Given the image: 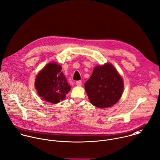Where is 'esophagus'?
<instances>
[{
    "label": "esophagus",
    "instance_id": "34e87169",
    "mask_svg": "<svg viewBox=\"0 0 160 160\" xmlns=\"http://www.w3.org/2000/svg\"><path fill=\"white\" fill-rule=\"evenodd\" d=\"M76 84L78 86H81L82 85V81L81 80H78L76 82Z\"/></svg>",
    "mask_w": 160,
    "mask_h": 160
}]
</instances>
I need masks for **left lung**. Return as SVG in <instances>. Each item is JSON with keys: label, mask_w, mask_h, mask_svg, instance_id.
I'll return each instance as SVG.
<instances>
[{"label": "left lung", "mask_w": 160, "mask_h": 160, "mask_svg": "<svg viewBox=\"0 0 160 160\" xmlns=\"http://www.w3.org/2000/svg\"><path fill=\"white\" fill-rule=\"evenodd\" d=\"M84 86L91 104L99 108H109L116 104L123 90L122 77L115 68L108 62L96 66Z\"/></svg>", "instance_id": "8db88e82"}]
</instances>
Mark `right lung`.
I'll use <instances>...</instances> for the list:
<instances>
[{"instance_id":"add662e5","label":"right lung","mask_w":160,"mask_h":160,"mask_svg":"<svg viewBox=\"0 0 160 160\" xmlns=\"http://www.w3.org/2000/svg\"><path fill=\"white\" fill-rule=\"evenodd\" d=\"M62 67L56 62H50L37 75L35 86L38 96L45 101L58 103L65 99L71 86L61 72Z\"/></svg>"}]
</instances>
